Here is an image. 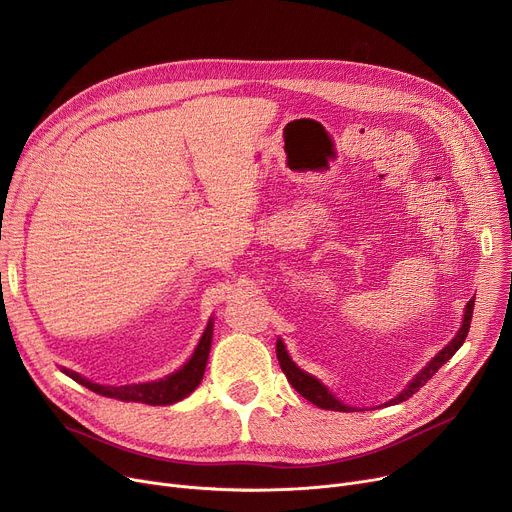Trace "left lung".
<instances>
[{
  "label": "left lung",
  "mask_w": 512,
  "mask_h": 512,
  "mask_svg": "<svg viewBox=\"0 0 512 512\" xmlns=\"http://www.w3.org/2000/svg\"><path fill=\"white\" fill-rule=\"evenodd\" d=\"M473 302H475V296H473V298L467 302V306H465L463 323H461V329L457 331V335H455V337L451 339V342H449L445 348H442V350L416 374V379H412L410 385H407L395 399L387 401L385 405H393V403H401V401H405V399H410L418 389H422V387L428 383V379L434 377V372H436L442 364H445L447 360H451V358L455 356V352L463 346L465 337H467V333H469V323H471V315H473ZM276 354H278L280 366H282V370H284V374H286L288 383H290L304 399H309V401L315 403L317 407H323V410L352 412L350 405L339 401L321 381H317V379L313 377V374L304 372L302 368H298V366L292 362V358L288 356L286 346H284V342H282L280 337H278V344H276Z\"/></svg>",
  "instance_id": "left-lung-1"
}]
</instances>
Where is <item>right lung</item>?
I'll return each mask as SVG.
<instances>
[{"label": "right lung", "instance_id": "right-lung-1", "mask_svg": "<svg viewBox=\"0 0 512 512\" xmlns=\"http://www.w3.org/2000/svg\"><path fill=\"white\" fill-rule=\"evenodd\" d=\"M212 335H214V323L210 321L206 331H203V335L199 339V344H197L193 356L189 358V362L185 366H181L177 372L168 374V377H164L160 381H152V383L113 387V385L92 383L74 370L63 368V372L70 379H74L76 383L84 385L86 389H90L98 395L121 399V401H138V403H148V405H170V403H177V401L185 399L201 383L203 372H206L210 348H212Z\"/></svg>", "mask_w": 512, "mask_h": 512}]
</instances>
